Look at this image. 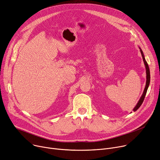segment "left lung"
<instances>
[{"label": "left lung", "instance_id": "left-lung-1", "mask_svg": "<svg viewBox=\"0 0 160 160\" xmlns=\"http://www.w3.org/2000/svg\"><path fill=\"white\" fill-rule=\"evenodd\" d=\"M139 49H140V51H141V55H142V60H143V62H144V63H145V67H146V74H147V82H146V86H145V89H144V91L143 93H142V95H141L139 100L138 101L137 105L135 106V108H133V112H136L138 110V108L141 106V105L142 104V102H143L144 100V98L145 97V95H146V93H147V89H148V88L149 86V84H150V70H149V67H148V65L145 60V56H144V54H143V52H142V50L141 49V48L139 47Z\"/></svg>", "mask_w": 160, "mask_h": 160}]
</instances>
